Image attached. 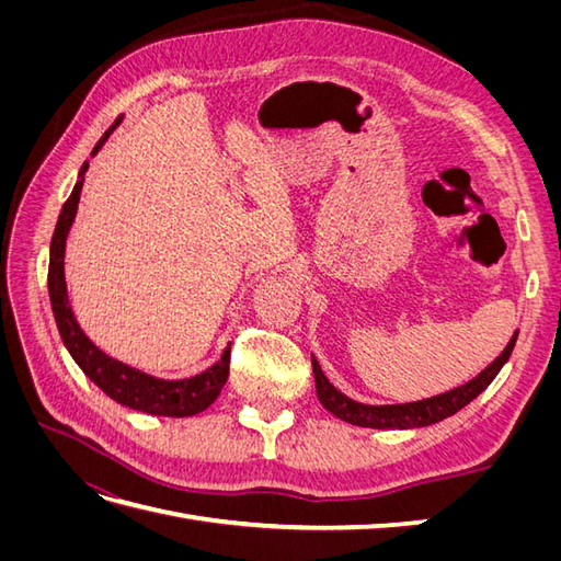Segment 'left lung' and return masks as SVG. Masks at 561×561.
<instances>
[{
    "label": "left lung",
    "mask_w": 561,
    "mask_h": 561,
    "mask_svg": "<svg viewBox=\"0 0 561 561\" xmlns=\"http://www.w3.org/2000/svg\"><path fill=\"white\" fill-rule=\"evenodd\" d=\"M517 342V332L513 334L511 344L505 346V351L499 355V358L491 363L482 375L474 377L472 381L458 386L454 390H447L443 396H435L428 400H419V402H407V404H383V407H371V404H360L346 396L339 393V390L325 379L322 375L320 365L313 360V375H316V393L320 404L325 407L328 412H332L336 419H342L346 423H353V426H363V428H421V426H431V423L443 421L458 410H463L468 402L478 398L482 390L496 379L501 367L511 358V353Z\"/></svg>",
    "instance_id": "obj_1"
}]
</instances>
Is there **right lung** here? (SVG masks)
I'll use <instances>...</instances> for the list:
<instances>
[{"label":"right lung","instance_id":"1","mask_svg":"<svg viewBox=\"0 0 561 561\" xmlns=\"http://www.w3.org/2000/svg\"><path fill=\"white\" fill-rule=\"evenodd\" d=\"M118 122H122V116H118L114 126L103 135V138H100L93 154L103 147V142L110 138V133L116 128ZM87 168H89V161L81 165L79 180L75 184L70 198L65 201L56 231H54V239H50L48 297H50V307H54L56 325L62 336V344L67 346V351H70L75 363L83 369V375H87L112 400H116L124 407H130V410L157 414V416H194L203 410H208V407L215 402V398L219 396V390H222V386L227 383L231 346H227L222 358H219L210 369L203 371V375H196L192 379H180V381H165V379L149 377L140 369H133L124 363L110 358V355L100 351L77 325L70 301H67L62 260H65V239L77 215L79 194H81L83 173H87Z\"/></svg>","mask_w":561,"mask_h":561}]
</instances>
